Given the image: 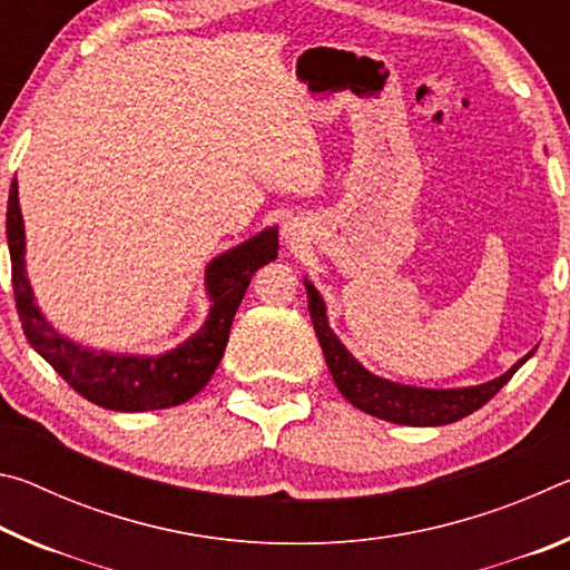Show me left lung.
Segmentation results:
<instances>
[{"mask_svg": "<svg viewBox=\"0 0 570 570\" xmlns=\"http://www.w3.org/2000/svg\"><path fill=\"white\" fill-rule=\"evenodd\" d=\"M304 286L314 332L320 336L324 360L326 366H330L336 387H340V392L356 410L372 414V417L397 424H412V428H438V424L458 422L480 410L485 402L493 400L495 394L503 390V384L520 370V364H525L530 356H533V352L525 354L523 360L515 362L505 374H500L498 380L478 384V387L422 390L410 387V384L382 380L377 374L366 372L364 366L346 352V346L336 340V334L330 330V322H326L324 298L306 278Z\"/></svg>", "mask_w": 570, "mask_h": 570, "instance_id": "1", "label": "left lung"}]
</instances>
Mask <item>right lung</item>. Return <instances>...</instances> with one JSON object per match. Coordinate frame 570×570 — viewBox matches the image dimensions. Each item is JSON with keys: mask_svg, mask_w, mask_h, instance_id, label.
Listing matches in <instances>:
<instances>
[{"mask_svg": "<svg viewBox=\"0 0 570 570\" xmlns=\"http://www.w3.org/2000/svg\"><path fill=\"white\" fill-rule=\"evenodd\" d=\"M7 244L12 258V286L17 314L27 342L40 352L55 372L85 400L115 412H148L176 407L206 387L226 352L236 308L246 288L264 264L278 254V228H266L246 244L216 256L206 268L210 314L200 330L158 356H128L92 352L52 330L35 304L30 278L24 272V220L19 210L17 178L7 200Z\"/></svg>", "mask_w": 570, "mask_h": 570, "instance_id": "obj_1", "label": "right lung"}]
</instances>
